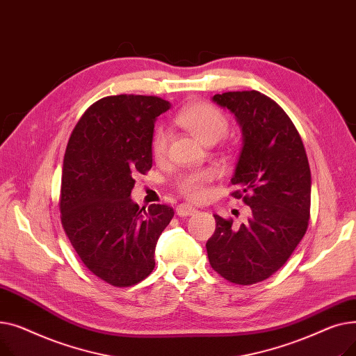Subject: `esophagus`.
Returning <instances> with one entry per match:
<instances>
[{
  "label": "esophagus",
  "mask_w": 356,
  "mask_h": 356,
  "mask_svg": "<svg viewBox=\"0 0 356 356\" xmlns=\"http://www.w3.org/2000/svg\"><path fill=\"white\" fill-rule=\"evenodd\" d=\"M176 212H177V215H179V216L186 218V216H192V215H195V213L197 212V209H196V208L189 207V204H184V203H181V204H179V207H177Z\"/></svg>",
  "instance_id": "esophagus-1"
}]
</instances>
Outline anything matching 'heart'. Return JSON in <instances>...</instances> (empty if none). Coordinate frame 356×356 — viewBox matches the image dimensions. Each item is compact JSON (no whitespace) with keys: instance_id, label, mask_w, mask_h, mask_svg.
<instances>
[{"instance_id":"b5f03b06","label":"heart","mask_w":356,"mask_h":356,"mask_svg":"<svg viewBox=\"0 0 356 356\" xmlns=\"http://www.w3.org/2000/svg\"><path fill=\"white\" fill-rule=\"evenodd\" d=\"M176 122L188 129L199 141L208 144L218 141L228 128V120L222 112L209 104H195L183 109L176 117ZM167 133L159 129L152 141V153L156 159H161L167 148ZM212 172H195L186 175L179 180L180 192L191 199H200L203 196V184L211 181Z\"/></svg>"}]
</instances>
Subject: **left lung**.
<instances>
[{
	"label": "left lung",
	"mask_w": 356,
	"mask_h": 356,
	"mask_svg": "<svg viewBox=\"0 0 356 356\" xmlns=\"http://www.w3.org/2000/svg\"><path fill=\"white\" fill-rule=\"evenodd\" d=\"M235 115L242 133L234 197L251 208L239 228L215 215L207 250L212 268L235 284H255L290 258L307 231L312 176L303 141L286 112L258 90L212 98Z\"/></svg>",
	"instance_id": "left-lung-1"
}]
</instances>
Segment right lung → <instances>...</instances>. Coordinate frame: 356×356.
<instances>
[{"instance_id":"1","label":"right lung","mask_w":356,"mask_h":356,"mask_svg":"<svg viewBox=\"0 0 356 356\" xmlns=\"http://www.w3.org/2000/svg\"><path fill=\"white\" fill-rule=\"evenodd\" d=\"M170 102L117 95L93 104L69 138L62 175V225L85 267L105 283L128 287L153 271L157 241L175 211L140 209L136 180L153 165L154 122Z\"/></svg>"}]
</instances>
